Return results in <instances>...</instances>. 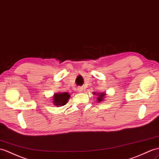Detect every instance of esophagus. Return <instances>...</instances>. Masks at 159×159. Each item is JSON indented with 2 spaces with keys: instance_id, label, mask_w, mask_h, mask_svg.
Masks as SVG:
<instances>
[{
  "instance_id": "34e87169",
  "label": "esophagus",
  "mask_w": 159,
  "mask_h": 159,
  "mask_svg": "<svg viewBox=\"0 0 159 159\" xmlns=\"http://www.w3.org/2000/svg\"><path fill=\"white\" fill-rule=\"evenodd\" d=\"M77 91H78L79 93H81L83 91V88L82 87H78L77 88Z\"/></svg>"
}]
</instances>
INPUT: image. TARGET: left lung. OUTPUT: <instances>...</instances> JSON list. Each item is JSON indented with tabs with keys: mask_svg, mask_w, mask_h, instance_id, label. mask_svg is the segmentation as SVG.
I'll return each instance as SVG.
<instances>
[{
	"mask_svg": "<svg viewBox=\"0 0 159 159\" xmlns=\"http://www.w3.org/2000/svg\"><path fill=\"white\" fill-rule=\"evenodd\" d=\"M93 95H97V102L100 103L103 101H104V99H105V95H106V92H102V93H95V92H93Z\"/></svg>",
	"mask_w": 159,
	"mask_h": 159,
	"instance_id": "obj_1",
	"label": "left lung"
}]
</instances>
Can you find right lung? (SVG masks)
<instances>
[{"label": "right lung", "mask_w": 159, "mask_h": 159, "mask_svg": "<svg viewBox=\"0 0 159 159\" xmlns=\"http://www.w3.org/2000/svg\"><path fill=\"white\" fill-rule=\"evenodd\" d=\"M70 98V95L68 92L55 93L52 96V103L57 107L64 106L67 104Z\"/></svg>", "instance_id": "1"}]
</instances>
